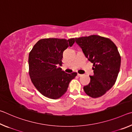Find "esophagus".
<instances>
[{
    "mask_svg": "<svg viewBox=\"0 0 132 132\" xmlns=\"http://www.w3.org/2000/svg\"><path fill=\"white\" fill-rule=\"evenodd\" d=\"M77 76H79V77H81V76H82V75H81V74H79V73H78V74H77Z\"/></svg>",
    "mask_w": 132,
    "mask_h": 132,
    "instance_id": "esophagus-1",
    "label": "esophagus"
}]
</instances>
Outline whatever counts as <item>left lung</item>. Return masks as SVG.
<instances>
[{"mask_svg":"<svg viewBox=\"0 0 132 132\" xmlns=\"http://www.w3.org/2000/svg\"><path fill=\"white\" fill-rule=\"evenodd\" d=\"M75 41L94 66V75L84 87V92L92 98L101 97L112 87L119 74L121 58L117 46L110 39L97 35Z\"/></svg>","mask_w":132,"mask_h":132,"instance_id":"8db88e82","label":"left lung"}]
</instances>
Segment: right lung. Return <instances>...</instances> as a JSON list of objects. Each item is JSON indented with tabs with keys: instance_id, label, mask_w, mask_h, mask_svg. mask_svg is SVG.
Here are the masks:
<instances>
[{
	"instance_id": "1",
	"label": "right lung",
	"mask_w": 132,
	"mask_h": 132,
	"mask_svg": "<svg viewBox=\"0 0 132 132\" xmlns=\"http://www.w3.org/2000/svg\"><path fill=\"white\" fill-rule=\"evenodd\" d=\"M75 42V38L41 39L31 51L29 75L35 87L43 95L54 100L61 97L67 91L69 82L77 76L76 72L69 74L59 67L63 51Z\"/></svg>"
}]
</instances>
